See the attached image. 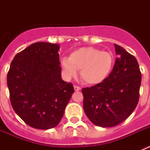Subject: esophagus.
<instances>
[{"label":"esophagus","mask_w":150,"mask_h":150,"mask_svg":"<svg viewBox=\"0 0 150 150\" xmlns=\"http://www.w3.org/2000/svg\"><path fill=\"white\" fill-rule=\"evenodd\" d=\"M74 90L75 91H79V90H81V88L79 86H74Z\"/></svg>","instance_id":"obj_1"}]
</instances>
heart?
Returning a JSON list of instances; mask_svg holds the SVG:
<instances>
[{
	"label": "heart",
	"mask_w": 150,
	"mask_h": 150,
	"mask_svg": "<svg viewBox=\"0 0 150 150\" xmlns=\"http://www.w3.org/2000/svg\"><path fill=\"white\" fill-rule=\"evenodd\" d=\"M114 63L112 53L100 52L93 47H82L71 52L69 59L62 61V66L67 77L75 76L80 70V76L91 85L102 83L109 76Z\"/></svg>",
	"instance_id": "obj_1"
}]
</instances>
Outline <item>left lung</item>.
I'll use <instances>...</instances> for the list:
<instances>
[{"label": "left lung", "mask_w": 150, "mask_h": 150, "mask_svg": "<svg viewBox=\"0 0 150 150\" xmlns=\"http://www.w3.org/2000/svg\"><path fill=\"white\" fill-rule=\"evenodd\" d=\"M115 64L102 83L82 89L83 109L97 126L118 125L132 114L137 105L141 73L134 55L114 44Z\"/></svg>", "instance_id": "8db88e82"}]
</instances>
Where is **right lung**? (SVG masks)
Wrapping results in <instances>:
<instances>
[{"label": "right lung", "instance_id": "1", "mask_svg": "<svg viewBox=\"0 0 150 150\" xmlns=\"http://www.w3.org/2000/svg\"><path fill=\"white\" fill-rule=\"evenodd\" d=\"M56 43L38 42L16 54L7 74L13 110L29 126L55 128L63 117L74 88L62 80Z\"/></svg>", "mask_w": 150, "mask_h": 150}]
</instances>
